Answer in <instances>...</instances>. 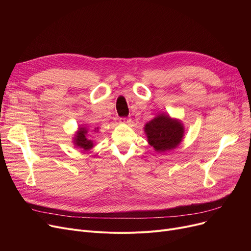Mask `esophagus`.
Masks as SVG:
<instances>
[{
  "mask_svg": "<svg viewBox=\"0 0 251 251\" xmlns=\"http://www.w3.org/2000/svg\"><path fill=\"white\" fill-rule=\"evenodd\" d=\"M130 121H131V119H130V118H126V117H124V118H120V123L128 124V123H130Z\"/></svg>",
  "mask_w": 251,
  "mask_h": 251,
  "instance_id": "esophagus-1",
  "label": "esophagus"
}]
</instances>
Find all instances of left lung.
Returning a JSON list of instances; mask_svg holds the SVG:
<instances>
[{"instance_id": "1", "label": "left lung", "mask_w": 251, "mask_h": 251, "mask_svg": "<svg viewBox=\"0 0 251 251\" xmlns=\"http://www.w3.org/2000/svg\"><path fill=\"white\" fill-rule=\"evenodd\" d=\"M148 141L157 152L176 149L184 136V126L177 119L160 114L144 126Z\"/></svg>"}]
</instances>
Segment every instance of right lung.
I'll return each instance as SVG.
<instances>
[{
    "label": "right lung",
    "instance_id": "obj_1",
    "mask_svg": "<svg viewBox=\"0 0 251 251\" xmlns=\"http://www.w3.org/2000/svg\"><path fill=\"white\" fill-rule=\"evenodd\" d=\"M87 128L86 127H79L78 131L75 134L73 142L75 146L79 149H82L83 151H89L94 147V141L88 139L86 137L87 134Z\"/></svg>",
    "mask_w": 251,
    "mask_h": 251
}]
</instances>
